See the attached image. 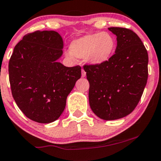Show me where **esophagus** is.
<instances>
[{
  "instance_id": "1",
  "label": "esophagus",
  "mask_w": 161,
  "mask_h": 161,
  "mask_svg": "<svg viewBox=\"0 0 161 161\" xmlns=\"http://www.w3.org/2000/svg\"><path fill=\"white\" fill-rule=\"evenodd\" d=\"M86 76V72L84 71V69H82V73H81V77H84Z\"/></svg>"
}]
</instances>
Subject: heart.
Masks as SVG:
<instances>
[{
	"label": "heart",
	"mask_w": 161,
	"mask_h": 161,
	"mask_svg": "<svg viewBox=\"0 0 161 161\" xmlns=\"http://www.w3.org/2000/svg\"><path fill=\"white\" fill-rule=\"evenodd\" d=\"M115 38L108 32H96L74 40L70 44L72 55L67 53L70 59L75 58L84 59L92 66L103 64L111 58L115 52Z\"/></svg>",
	"instance_id": "obj_1"
}]
</instances>
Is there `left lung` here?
<instances>
[{"instance_id": "left-lung-1", "label": "left lung", "mask_w": 161, "mask_h": 161, "mask_svg": "<svg viewBox=\"0 0 161 161\" xmlns=\"http://www.w3.org/2000/svg\"><path fill=\"white\" fill-rule=\"evenodd\" d=\"M117 37L115 53L99 66L85 65L89 81V103L101 119L113 120L126 117L141 100L148 77V54L133 31L109 27Z\"/></svg>"}]
</instances>
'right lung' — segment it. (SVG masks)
Here are the masks:
<instances>
[{
	"label": "right lung",
	"mask_w": 161,
	"mask_h": 161,
	"mask_svg": "<svg viewBox=\"0 0 161 161\" xmlns=\"http://www.w3.org/2000/svg\"><path fill=\"white\" fill-rule=\"evenodd\" d=\"M64 41L54 31L26 34L14 49L8 65L12 96L31 120L48 124L59 118L68 94L80 78L81 67L58 60Z\"/></svg>",
	"instance_id": "add662e5"
}]
</instances>
